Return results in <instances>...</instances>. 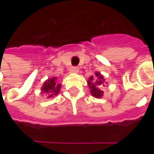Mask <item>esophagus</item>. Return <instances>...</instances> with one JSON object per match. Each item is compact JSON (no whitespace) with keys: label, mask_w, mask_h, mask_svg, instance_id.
I'll return each mask as SVG.
<instances>
[{"label":"esophagus","mask_w":154,"mask_h":154,"mask_svg":"<svg viewBox=\"0 0 154 154\" xmlns=\"http://www.w3.org/2000/svg\"><path fill=\"white\" fill-rule=\"evenodd\" d=\"M78 71H79V69H78L77 67H73L71 68L70 72H72V73H77V72H78Z\"/></svg>","instance_id":"esophagus-1"}]
</instances>
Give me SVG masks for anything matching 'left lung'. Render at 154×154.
Instances as JSON below:
<instances>
[{"mask_svg": "<svg viewBox=\"0 0 154 154\" xmlns=\"http://www.w3.org/2000/svg\"><path fill=\"white\" fill-rule=\"evenodd\" d=\"M105 78L99 72H95V76H91L87 80V85L90 89L91 96L95 98H101L103 97L104 91L102 87L105 86Z\"/></svg>", "mask_w": 154, "mask_h": 154, "instance_id": "8db88e82", "label": "left lung"}]
</instances>
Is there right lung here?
<instances>
[{
	"label": "right lung",
	"mask_w": 154,
	"mask_h": 154,
	"mask_svg": "<svg viewBox=\"0 0 154 154\" xmlns=\"http://www.w3.org/2000/svg\"><path fill=\"white\" fill-rule=\"evenodd\" d=\"M57 77H53L52 78H48L43 84L41 87V93L44 94L45 97L47 99L49 98H54L57 97V95L59 93L61 89V84L57 83Z\"/></svg>",
	"instance_id": "obj_1"
}]
</instances>
